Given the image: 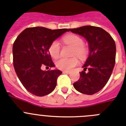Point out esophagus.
Wrapping results in <instances>:
<instances>
[{
    "mask_svg": "<svg viewBox=\"0 0 126 126\" xmlns=\"http://www.w3.org/2000/svg\"><path fill=\"white\" fill-rule=\"evenodd\" d=\"M63 74H70V72H68V71H63Z\"/></svg>",
    "mask_w": 126,
    "mask_h": 126,
    "instance_id": "esophagus-1",
    "label": "esophagus"
}]
</instances>
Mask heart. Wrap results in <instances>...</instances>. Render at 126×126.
Masks as SVG:
<instances>
[{
    "mask_svg": "<svg viewBox=\"0 0 126 126\" xmlns=\"http://www.w3.org/2000/svg\"><path fill=\"white\" fill-rule=\"evenodd\" d=\"M63 42L65 44L69 45L74 48L72 54L75 55L80 59H84L89 53L87 47L84 45V40L81 37L75 34H68L63 37ZM50 55L54 59L58 58L60 54V45L56 40L53 41L49 47ZM79 63L76 57L66 58H62L58 60L56 63L57 68L62 70L69 71Z\"/></svg>",
    "mask_w": 126,
    "mask_h": 126,
    "instance_id": "b5f03b06",
    "label": "heart"
}]
</instances>
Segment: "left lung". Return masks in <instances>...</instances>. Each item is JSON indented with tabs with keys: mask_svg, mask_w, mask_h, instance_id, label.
<instances>
[{
	"mask_svg": "<svg viewBox=\"0 0 126 126\" xmlns=\"http://www.w3.org/2000/svg\"><path fill=\"white\" fill-rule=\"evenodd\" d=\"M72 33L84 37L88 42L89 54L82 66L79 80L74 83L77 91L92 95L102 89L113 72L115 63L116 46L114 40L103 28L84 26L69 29ZM87 68L89 72L85 71Z\"/></svg>",
	"mask_w": 126,
	"mask_h": 126,
	"instance_id": "8db88e82",
	"label": "left lung"
}]
</instances>
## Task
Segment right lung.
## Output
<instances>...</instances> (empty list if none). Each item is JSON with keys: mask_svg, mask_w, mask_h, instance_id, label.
Segmentation results:
<instances>
[{"mask_svg": "<svg viewBox=\"0 0 126 126\" xmlns=\"http://www.w3.org/2000/svg\"><path fill=\"white\" fill-rule=\"evenodd\" d=\"M69 29L51 30L44 27L27 28L13 44V65L17 77L25 88L37 96L49 94L56 86L62 74L58 69L44 71L41 66L54 67L49 47L53 41Z\"/></svg>", "mask_w": 126, "mask_h": 126, "instance_id": "1", "label": "right lung"}]
</instances>
